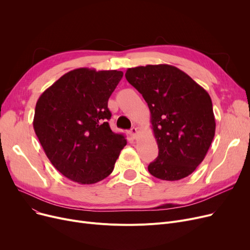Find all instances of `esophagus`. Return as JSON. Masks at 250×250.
<instances>
[{"instance_id":"obj_1","label":"esophagus","mask_w":250,"mask_h":250,"mask_svg":"<svg viewBox=\"0 0 250 250\" xmlns=\"http://www.w3.org/2000/svg\"><path fill=\"white\" fill-rule=\"evenodd\" d=\"M129 135L132 136V138L133 139H136L137 137H138V128L137 127H132L130 128V130H129Z\"/></svg>"}]
</instances>
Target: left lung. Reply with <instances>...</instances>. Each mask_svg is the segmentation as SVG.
I'll use <instances>...</instances> for the list:
<instances>
[{
	"label": "left lung",
	"mask_w": 250,
	"mask_h": 250,
	"mask_svg": "<svg viewBox=\"0 0 250 250\" xmlns=\"http://www.w3.org/2000/svg\"><path fill=\"white\" fill-rule=\"evenodd\" d=\"M125 78L151 112L159 153L149 164V172L168 181L188 176L205 159L215 136L213 104L208 92L170 64L130 68Z\"/></svg>",
	"instance_id": "left-lung-1"
}]
</instances>
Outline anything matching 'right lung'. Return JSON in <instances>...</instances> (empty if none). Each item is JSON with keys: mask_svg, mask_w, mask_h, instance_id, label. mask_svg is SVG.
<instances>
[{"mask_svg": "<svg viewBox=\"0 0 250 250\" xmlns=\"http://www.w3.org/2000/svg\"><path fill=\"white\" fill-rule=\"evenodd\" d=\"M122 71L80 68L62 76L38 98L35 134L47 158L67 178L92 185L106 178L126 145L107 121V102Z\"/></svg>", "mask_w": 250, "mask_h": 250, "instance_id": "obj_1", "label": "right lung"}]
</instances>
